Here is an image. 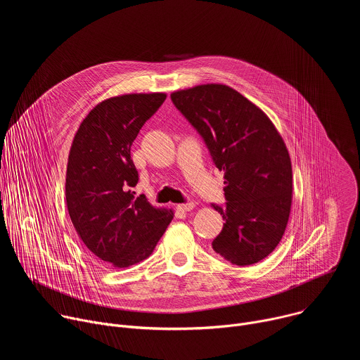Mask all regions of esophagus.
Segmentation results:
<instances>
[{"label": "esophagus", "mask_w": 360, "mask_h": 360, "mask_svg": "<svg viewBox=\"0 0 360 360\" xmlns=\"http://www.w3.org/2000/svg\"><path fill=\"white\" fill-rule=\"evenodd\" d=\"M192 208H193V202L181 203V205H178V207H176V210H178L179 212H188V211H191Z\"/></svg>", "instance_id": "obj_1"}]
</instances>
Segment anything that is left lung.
Returning <instances> with one entry per match:
<instances>
[{
    "instance_id": "8db88e82",
    "label": "left lung",
    "mask_w": 360,
    "mask_h": 360,
    "mask_svg": "<svg viewBox=\"0 0 360 360\" xmlns=\"http://www.w3.org/2000/svg\"><path fill=\"white\" fill-rule=\"evenodd\" d=\"M172 104L196 129L212 162L225 172V221L212 248L238 266L262 261L285 232L292 165L271 120L238 91L218 84L174 92Z\"/></svg>"
}]
</instances>
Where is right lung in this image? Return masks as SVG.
I'll use <instances>...</instances> for the list:
<instances>
[{
	"mask_svg": "<svg viewBox=\"0 0 360 360\" xmlns=\"http://www.w3.org/2000/svg\"><path fill=\"white\" fill-rule=\"evenodd\" d=\"M165 98L129 94L102 101L79 125L70 150V218L95 258L115 268L148 258L172 221L171 211L153 208L131 191L139 179L131 145Z\"/></svg>",
	"mask_w": 360,
	"mask_h": 360,
	"instance_id": "add662e5",
	"label": "right lung"
}]
</instances>
